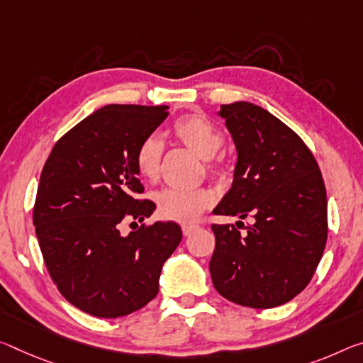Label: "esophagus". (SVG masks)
<instances>
[{"mask_svg": "<svg viewBox=\"0 0 363 363\" xmlns=\"http://www.w3.org/2000/svg\"><path fill=\"white\" fill-rule=\"evenodd\" d=\"M197 226H194V224H182V234L184 235H186V238H187V235H191L192 233H195V231H197Z\"/></svg>", "mask_w": 363, "mask_h": 363, "instance_id": "1", "label": "esophagus"}]
</instances>
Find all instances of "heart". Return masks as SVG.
<instances>
[{
  "instance_id": "obj_1",
  "label": "heart",
  "mask_w": 363,
  "mask_h": 363,
  "mask_svg": "<svg viewBox=\"0 0 363 363\" xmlns=\"http://www.w3.org/2000/svg\"><path fill=\"white\" fill-rule=\"evenodd\" d=\"M172 134L184 147L192 150L200 158L208 160V168L211 171L220 169L211 163L213 158L223 150L224 135L221 130L213 125L200 114H189L177 119L172 125ZM163 140L158 135H147L135 150V166L142 177L148 181L158 179L161 171V160H163ZM213 197L205 189L195 191H179V189H163L155 195L157 211L163 220L191 223L197 220V216L203 210L208 208Z\"/></svg>"
}]
</instances>
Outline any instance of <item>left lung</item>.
I'll list each match as a JSON object with an SVG mask.
<instances>
[{"label": "left lung", "instance_id": "left-lung-1", "mask_svg": "<svg viewBox=\"0 0 363 363\" xmlns=\"http://www.w3.org/2000/svg\"><path fill=\"white\" fill-rule=\"evenodd\" d=\"M238 152L233 186L213 213L254 218L240 234L213 224L215 289L234 303L273 308L306 289L323 255L326 189L318 164L294 130L249 101L221 105ZM242 223V221H238Z\"/></svg>", "mask_w": 363, "mask_h": 363}]
</instances>
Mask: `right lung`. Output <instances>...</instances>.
<instances>
[{
	"instance_id": "obj_1",
	"label": "right lung",
	"mask_w": 363,
	"mask_h": 363,
	"mask_svg": "<svg viewBox=\"0 0 363 363\" xmlns=\"http://www.w3.org/2000/svg\"><path fill=\"white\" fill-rule=\"evenodd\" d=\"M168 108L96 109L56 142L40 176L33 226L45 264L66 301L99 318L129 315L157 297L161 268L182 239L172 221L121 234L123 221L142 223L157 208L137 199L135 150Z\"/></svg>"
}]
</instances>
